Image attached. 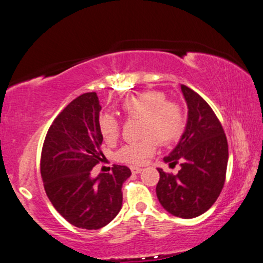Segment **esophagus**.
Returning a JSON list of instances; mask_svg holds the SVG:
<instances>
[{"mask_svg":"<svg viewBox=\"0 0 263 263\" xmlns=\"http://www.w3.org/2000/svg\"><path fill=\"white\" fill-rule=\"evenodd\" d=\"M130 169H132L133 174H139V173L142 172V168H138V166H132Z\"/></svg>","mask_w":263,"mask_h":263,"instance_id":"34e87169","label":"esophagus"}]
</instances>
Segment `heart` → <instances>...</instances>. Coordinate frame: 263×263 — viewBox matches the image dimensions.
I'll list each match as a JSON object with an SVG mask.
<instances>
[{
	"label": "heart",
	"mask_w": 263,
	"mask_h": 263,
	"mask_svg": "<svg viewBox=\"0 0 263 263\" xmlns=\"http://www.w3.org/2000/svg\"><path fill=\"white\" fill-rule=\"evenodd\" d=\"M122 111L128 118H140L141 140L124 145L116 153L119 162L127 164H142L156 151L157 141L168 144L180 135L182 129V110L176 102L166 100L159 90H145L125 99ZM99 129L106 142L119 138L121 125L111 115L99 118Z\"/></svg>",
	"instance_id": "obj_1"
}]
</instances>
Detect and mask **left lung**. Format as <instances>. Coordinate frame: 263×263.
Returning <instances> with one entry per match:
<instances>
[{
	"label": "left lung",
	"instance_id": "8db88e82",
	"mask_svg": "<svg viewBox=\"0 0 263 263\" xmlns=\"http://www.w3.org/2000/svg\"><path fill=\"white\" fill-rule=\"evenodd\" d=\"M181 90L189 107L185 133L164 162L179 164L176 175L159 172L156 193L162 206L174 216L193 219L209 210L226 180L228 144L223 128L209 104L187 86Z\"/></svg>",
	"mask_w": 263,
	"mask_h": 263
}]
</instances>
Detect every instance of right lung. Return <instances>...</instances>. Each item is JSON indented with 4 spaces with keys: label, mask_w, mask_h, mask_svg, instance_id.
<instances>
[{
    "label": "right lung",
    "mask_w": 263,
    "mask_h": 263,
    "mask_svg": "<svg viewBox=\"0 0 263 263\" xmlns=\"http://www.w3.org/2000/svg\"><path fill=\"white\" fill-rule=\"evenodd\" d=\"M101 106L97 93L82 94L57 116L44 139L41 176L44 191L67 222L84 230H99L122 208V185L132 175L125 165L91 177L104 158L99 129Z\"/></svg>",
    "instance_id": "1"
}]
</instances>
